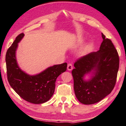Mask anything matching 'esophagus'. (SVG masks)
<instances>
[{
	"label": "esophagus",
	"mask_w": 126,
	"mask_h": 126,
	"mask_svg": "<svg viewBox=\"0 0 126 126\" xmlns=\"http://www.w3.org/2000/svg\"><path fill=\"white\" fill-rule=\"evenodd\" d=\"M72 68H73V66H72V63H68V65H67V69L69 71H71Z\"/></svg>",
	"instance_id": "1"
}]
</instances>
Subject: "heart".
Here are the masks:
<instances>
[{
    "mask_svg": "<svg viewBox=\"0 0 126 126\" xmlns=\"http://www.w3.org/2000/svg\"><path fill=\"white\" fill-rule=\"evenodd\" d=\"M87 49H88V47H84V48L82 49L81 50V55H84V54H85V53H86L87 51Z\"/></svg>",
    "mask_w": 126,
    "mask_h": 126,
    "instance_id": "1",
    "label": "heart"
}]
</instances>
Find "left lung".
Returning <instances> with one entry per match:
<instances>
[{"label": "left lung", "mask_w": 126, "mask_h": 126, "mask_svg": "<svg viewBox=\"0 0 126 126\" xmlns=\"http://www.w3.org/2000/svg\"><path fill=\"white\" fill-rule=\"evenodd\" d=\"M103 42L99 51L81 57L72 69L75 96L84 104L98 103L110 94L116 85L119 68V57L110 39L101 33ZM93 72L90 80H84L85 75Z\"/></svg>", "instance_id": "left-lung-1"}]
</instances>
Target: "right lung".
<instances>
[{"label":"right lung","instance_id":"obj_1","mask_svg":"<svg viewBox=\"0 0 126 126\" xmlns=\"http://www.w3.org/2000/svg\"><path fill=\"white\" fill-rule=\"evenodd\" d=\"M24 34H19L7 49L6 63L7 80L12 88L25 101L33 104L48 101L54 93L58 77L66 70V63L50 66L35 75H28L20 69L16 59L18 43Z\"/></svg>","mask_w":126,"mask_h":126}]
</instances>
